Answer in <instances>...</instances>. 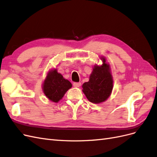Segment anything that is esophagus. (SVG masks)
<instances>
[{"mask_svg":"<svg viewBox=\"0 0 157 157\" xmlns=\"http://www.w3.org/2000/svg\"><path fill=\"white\" fill-rule=\"evenodd\" d=\"M81 86V83L80 82H74L73 83V86L75 87H79Z\"/></svg>","mask_w":157,"mask_h":157,"instance_id":"34e87169","label":"esophagus"}]
</instances>
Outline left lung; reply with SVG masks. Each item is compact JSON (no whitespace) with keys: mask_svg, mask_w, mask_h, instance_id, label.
I'll list each match as a JSON object with an SVG mask.
<instances>
[{"mask_svg":"<svg viewBox=\"0 0 157 157\" xmlns=\"http://www.w3.org/2000/svg\"><path fill=\"white\" fill-rule=\"evenodd\" d=\"M103 64L94 65L89 81L82 85V92L88 100L94 103H100L106 101L110 96L113 88V80L110 66L106 59L101 57Z\"/></svg>","mask_w":157,"mask_h":157,"instance_id":"1","label":"left lung"}]
</instances>
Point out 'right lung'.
Returning a JSON list of instances; mask_svg holds the SVG:
<instances>
[{"label":"right lung","mask_w":157,"mask_h":157,"mask_svg":"<svg viewBox=\"0 0 157 157\" xmlns=\"http://www.w3.org/2000/svg\"><path fill=\"white\" fill-rule=\"evenodd\" d=\"M71 87L72 84L68 80L65 79L56 69L49 71L42 84L45 96L55 103H58L62 99L66 92Z\"/></svg>","instance_id":"obj_1"}]
</instances>
